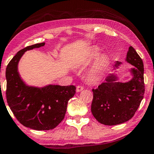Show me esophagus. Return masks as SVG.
<instances>
[{
  "label": "esophagus",
  "instance_id": "34e87169",
  "mask_svg": "<svg viewBox=\"0 0 154 154\" xmlns=\"http://www.w3.org/2000/svg\"><path fill=\"white\" fill-rule=\"evenodd\" d=\"M83 90V86H81V85H78L76 87V92H79L82 91V90Z\"/></svg>",
  "mask_w": 154,
  "mask_h": 154
}]
</instances>
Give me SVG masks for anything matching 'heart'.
Listing matches in <instances>:
<instances>
[{"instance_id": "1", "label": "heart", "mask_w": 154, "mask_h": 154, "mask_svg": "<svg viewBox=\"0 0 154 154\" xmlns=\"http://www.w3.org/2000/svg\"><path fill=\"white\" fill-rule=\"evenodd\" d=\"M100 55V50L97 47L90 48L89 53L83 62V64H88L91 62L92 60L97 57ZM109 60L106 55H100L97 59L93 66L88 71L87 73V79L91 83H99L102 80L104 75V71L108 66Z\"/></svg>"}]
</instances>
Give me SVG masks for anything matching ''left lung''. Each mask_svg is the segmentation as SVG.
I'll list each match as a JSON object with an SVG mask.
<instances>
[{
	"instance_id": "left-lung-1",
	"label": "left lung",
	"mask_w": 154,
	"mask_h": 154,
	"mask_svg": "<svg viewBox=\"0 0 154 154\" xmlns=\"http://www.w3.org/2000/svg\"><path fill=\"white\" fill-rule=\"evenodd\" d=\"M125 61L133 66L125 70L131 73L130 81L117 82L118 69L122 62L116 61L112 73L97 89L92 90V113L99 123L105 125H119L131 119L144 97V64L132 46L129 47Z\"/></svg>"
}]
</instances>
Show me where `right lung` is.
I'll use <instances>...</instances> for the list:
<instances>
[{"label":"right lung","mask_w":154,"mask_h":154,"mask_svg":"<svg viewBox=\"0 0 154 154\" xmlns=\"http://www.w3.org/2000/svg\"><path fill=\"white\" fill-rule=\"evenodd\" d=\"M45 45V43L21 50L6 68V97L14 116L25 127L35 130L56 128L64 119L68 101L74 96V85L49 84L43 87L29 85L21 77L19 62L25 52Z\"/></svg>","instance_id":"1"}]
</instances>
